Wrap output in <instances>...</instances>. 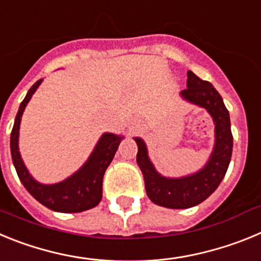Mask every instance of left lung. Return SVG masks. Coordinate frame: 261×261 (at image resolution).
Wrapping results in <instances>:
<instances>
[{
  "label": "left lung",
  "mask_w": 261,
  "mask_h": 261,
  "mask_svg": "<svg viewBox=\"0 0 261 261\" xmlns=\"http://www.w3.org/2000/svg\"><path fill=\"white\" fill-rule=\"evenodd\" d=\"M187 89L181 96L191 103L204 107L216 124V145L209 162L201 171L180 179L163 177L155 171L147 158L146 146L136 137L138 151L137 165L144 175L145 188L149 199L156 205L171 209H186L206 200L225 176L232 153V135L230 129L229 111L213 85L202 81L191 70L187 71Z\"/></svg>",
  "instance_id": "8db88e82"
}]
</instances>
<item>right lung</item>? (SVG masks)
I'll return each mask as SVG.
<instances>
[{
  "mask_svg": "<svg viewBox=\"0 0 261 261\" xmlns=\"http://www.w3.org/2000/svg\"><path fill=\"white\" fill-rule=\"evenodd\" d=\"M41 81L43 80L36 81L35 84L32 85L26 98L20 103V107L15 116L10 136V150L13 163L24 188L40 204L55 212H61V213H78V212L87 211V209L96 206L99 201L102 200L103 175L110 163L112 162L123 137L115 136L112 133H105L96 144L89 161L74 175H71L70 177L61 183L45 186V184H40L34 180L20 158L19 149H18V136H19V124L23 111L31 99L32 94L35 93L39 85L41 84Z\"/></svg>",
  "mask_w": 261,
  "mask_h": 261,
  "instance_id": "right-lung-1",
  "label": "right lung"
}]
</instances>
